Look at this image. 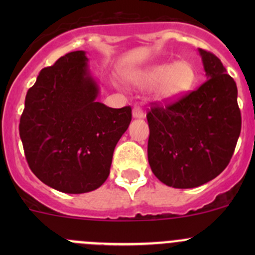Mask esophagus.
Wrapping results in <instances>:
<instances>
[{
  "instance_id": "obj_1",
  "label": "esophagus",
  "mask_w": 255,
  "mask_h": 255,
  "mask_svg": "<svg viewBox=\"0 0 255 255\" xmlns=\"http://www.w3.org/2000/svg\"><path fill=\"white\" fill-rule=\"evenodd\" d=\"M132 116H133V118H143L144 117L143 110L140 109V107L135 106L132 111Z\"/></svg>"
}]
</instances>
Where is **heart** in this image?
Masks as SVG:
<instances>
[{
    "label": "heart",
    "mask_w": 255,
    "mask_h": 255,
    "mask_svg": "<svg viewBox=\"0 0 255 255\" xmlns=\"http://www.w3.org/2000/svg\"><path fill=\"white\" fill-rule=\"evenodd\" d=\"M130 84L142 90L154 89L156 100L173 102L186 96L196 81L195 69L189 61L153 64L130 75Z\"/></svg>",
    "instance_id": "heart-1"
}]
</instances>
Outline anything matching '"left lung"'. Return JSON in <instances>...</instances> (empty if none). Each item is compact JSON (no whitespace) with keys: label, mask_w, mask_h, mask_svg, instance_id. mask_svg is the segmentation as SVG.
I'll use <instances>...</instances> for the list:
<instances>
[{"label":"left lung","mask_w":255,"mask_h":255,"mask_svg":"<svg viewBox=\"0 0 255 255\" xmlns=\"http://www.w3.org/2000/svg\"><path fill=\"white\" fill-rule=\"evenodd\" d=\"M207 81L166 106L146 113L148 161L163 184L192 189L220 175L241 134L237 85L220 59L199 49Z\"/></svg>","instance_id":"1"}]
</instances>
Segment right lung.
<instances>
[{
  "label": "right lung",
  "instance_id": "obj_1",
  "mask_svg": "<svg viewBox=\"0 0 255 255\" xmlns=\"http://www.w3.org/2000/svg\"><path fill=\"white\" fill-rule=\"evenodd\" d=\"M86 53L71 51L44 68L28 90L19 135L30 170L65 194L99 189L110 175L113 150L132 120L129 106L97 102L100 86Z\"/></svg>",
  "mask_w": 255,
  "mask_h": 255
}]
</instances>
